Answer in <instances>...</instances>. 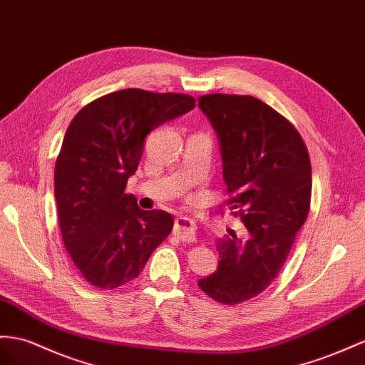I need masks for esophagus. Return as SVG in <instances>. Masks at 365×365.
I'll list each match as a JSON object with an SVG mask.
<instances>
[{
	"label": "esophagus",
	"mask_w": 365,
	"mask_h": 365,
	"mask_svg": "<svg viewBox=\"0 0 365 365\" xmlns=\"http://www.w3.org/2000/svg\"><path fill=\"white\" fill-rule=\"evenodd\" d=\"M174 235L182 242H192L195 237V223L188 217H179L175 220Z\"/></svg>",
	"instance_id": "esophagus-1"
}]
</instances>
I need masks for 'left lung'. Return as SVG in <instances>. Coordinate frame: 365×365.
<instances>
[{
  "instance_id": "obj_1",
  "label": "left lung",
  "mask_w": 365,
  "mask_h": 365,
  "mask_svg": "<svg viewBox=\"0 0 365 365\" xmlns=\"http://www.w3.org/2000/svg\"><path fill=\"white\" fill-rule=\"evenodd\" d=\"M199 108L219 137L230 208L248 230L245 239L232 230L217 239V269L199 287L236 305L262 293L285 264L310 210V157L296 128L255 97L211 93Z\"/></svg>"
}]
</instances>
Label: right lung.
Instances as JSON below:
<instances>
[{"label":"right lung","instance_id":"right-lung-1","mask_svg":"<svg viewBox=\"0 0 365 365\" xmlns=\"http://www.w3.org/2000/svg\"><path fill=\"white\" fill-rule=\"evenodd\" d=\"M195 106L185 93L123 89L93 100L73 117L55 163V200L64 247L97 288L134 280L170 236V212L145 211L126 182L146 135Z\"/></svg>","mask_w":365,"mask_h":365}]
</instances>
